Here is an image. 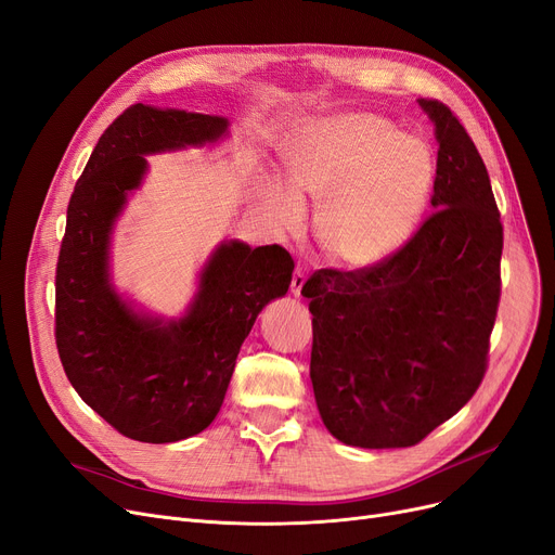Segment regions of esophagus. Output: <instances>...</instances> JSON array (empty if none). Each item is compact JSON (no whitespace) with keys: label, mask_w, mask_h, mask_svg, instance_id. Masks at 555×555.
I'll use <instances>...</instances> for the list:
<instances>
[{"label":"esophagus","mask_w":555,"mask_h":555,"mask_svg":"<svg viewBox=\"0 0 555 555\" xmlns=\"http://www.w3.org/2000/svg\"><path fill=\"white\" fill-rule=\"evenodd\" d=\"M306 283V268H301V264H297V270L293 274V283H291V293L295 297H301V287Z\"/></svg>","instance_id":"1"}]
</instances>
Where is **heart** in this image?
Masks as SVG:
<instances>
[{
    "label": "heart",
    "mask_w": 555,
    "mask_h": 555,
    "mask_svg": "<svg viewBox=\"0 0 555 555\" xmlns=\"http://www.w3.org/2000/svg\"><path fill=\"white\" fill-rule=\"evenodd\" d=\"M291 190H268L276 227L315 206L318 247L343 268H370L397 254L420 229L436 183L430 144L374 113H337L308 125L285 152Z\"/></svg>",
    "instance_id": "b5f03b06"
}]
</instances>
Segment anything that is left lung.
Returning <instances> with one entry per match:
<instances>
[{"instance_id":"8db88e82","label":"left lung","mask_w":555,"mask_h":555,"mask_svg":"<svg viewBox=\"0 0 555 555\" xmlns=\"http://www.w3.org/2000/svg\"><path fill=\"white\" fill-rule=\"evenodd\" d=\"M436 125L430 218L372 268L312 274L310 380L333 438L363 449L422 442L474 397L501 295L503 227L486 163L457 117Z\"/></svg>"}]
</instances>
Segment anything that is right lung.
Masks as SVG:
<instances>
[{"label": "right lung", "instance_id": "right-lung-1", "mask_svg": "<svg viewBox=\"0 0 555 555\" xmlns=\"http://www.w3.org/2000/svg\"><path fill=\"white\" fill-rule=\"evenodd\" d=\"M227 131L220 115L133 104L102 133L69 197L56 264L59 356L79 397L138 442H179L215 420L258 312L293 281L283 247L229 240L177 320L135 310L111 283V233L147 175L144 156L204 147Z\"/></svg>", "mask_w": 555, "mask_h": 555}]
</instances>
